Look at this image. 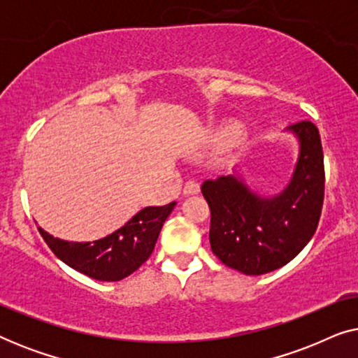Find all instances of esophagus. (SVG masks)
Segmentation results:
<instances>
[{
    "mask_svg": "<svg viewBox=\"0 0 358 358\" xmlns=\"http://www.w3.org/2000/svg\"><path fill=\"white\" fill-rule=\"evenodd\" d=\"M200 192V185L195 180H189L184 185V195H197Z\"/></svg>",
    "mask_w": 358,
    "mask_h": 358,
    "instance_id": "1",
    "label": "esophagus"
}]
</instances>
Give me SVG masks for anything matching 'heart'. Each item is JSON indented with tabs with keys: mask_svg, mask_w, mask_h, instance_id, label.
<instances>
[{
	"mask_svg": "<svg viewBox=\"0 0 358 358\" xmlns=\"http://www.w3.org/2000/svg\"><path fill=\"white\" fill-rule=\"evenodd\" d=\"M239 135H241V129L238 125H227L218 131V140L223 145H231L239 140Z\"/></svg>",
	"mask_w": 358,
	"mask_h": 358,
	"instance_id": "heart-1",
	"label": "heart"
}]
</instances>
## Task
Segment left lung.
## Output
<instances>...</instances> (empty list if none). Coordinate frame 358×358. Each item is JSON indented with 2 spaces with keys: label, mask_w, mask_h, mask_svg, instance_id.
<instances>
[{
  "label": "left lung",
  "mask_w": 358,
  "mask_h": 358,
  "mask_svg": "<svg viewBox=\"0 0 358 358\" xmlns=\"http://www.w3.org/2000/svg\"><path fill=\"white\" fill-rule=\"evenodd\" d=\"M298 141L290 182L273 197H261L234 174L205 180L210 246L224 266L246 275H262L292 261L310 243L324 200V156L320 131L311 122L287 127Z\"/></svg>",
  "instance_id": "8db88e82"
}]
</instances>
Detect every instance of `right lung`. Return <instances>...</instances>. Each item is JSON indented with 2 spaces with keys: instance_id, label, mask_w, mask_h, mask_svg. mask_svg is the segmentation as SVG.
I'll return each instance as SVG.
<instances>
[{
  "instance_id": "1",
  "label": "right lung",
  "mask_w": 358,
  "mask_h": 358,
  "mask_svg": "<svg viewBox=\"0 0 358 358\" xmlns=\"http://www.w3.org/2000/svg\"><path fill=\"white\" fill-rule=\"evenodd\" d=\"M176 202L163 207H145L124 227L91 243L65 241L38 227L53 254L75 271L99 282H119L134 273L153 252L163 223Z\"/></svg>"
}]
</instances>
